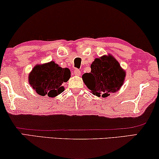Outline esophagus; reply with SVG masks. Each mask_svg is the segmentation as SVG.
Segmentation results:
<instances>
[{
    "label": "esophagus",
    "instance_id": "obj_1",
    "mask_svg": "<svg viewBox=\"0 0 159 159\" xmlns=\"http://www.w3.org/2000/svg\"><path fill=\"white\" fill-rule=\"evenodd\" d=\"M73 72H74V75H76V76H80V75H81V71H80L79 69H75Z\"/></svg>",
    "mask_w": 159,
    "mask_h": 159
}]
</instances>
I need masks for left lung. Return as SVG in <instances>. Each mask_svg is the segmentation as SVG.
<instances>
[{"mask_svg": "<svg viewBox=\"0 0 159 159\" xmlns=\"http://www.w3.org/2000/svg\"><path fill=\"white\" fill-rule=\"evenodd\" d=\"M90 73H84L82 80L90 93L106 98L120 90L125 82L126 71L111 54L96 58L90 65Z\"/></svg>", "mask_w": 159, "mask_h": 159, "instance_id": "left-lung-1", "label": "left lung"}]
</instances>
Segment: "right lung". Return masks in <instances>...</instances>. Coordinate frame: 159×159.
I'll use <instances>...</instances> for the list:
<instances>
[{"mask_svg": "<svg viewBox=\"0 0 159 159\" xmlns=\"http://www.w3.org/2000/svg\"><path fill=\"white\" fill-rule=\"evenodd\" d=\"M71 77L68 68H62L55 62L37 64L29 74L28 80L30 86L38 95L53 98L64 90L62 84Z\"/></svg>", "mask_w": 159, "mask_h": 159, "instance_id": "obj_1", "label": "right lung"}]
</instances>
